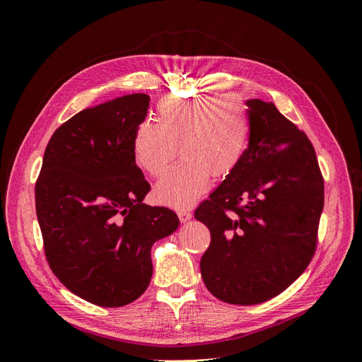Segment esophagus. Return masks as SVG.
I'll return each instance as SVG.
<instances>
[{"label": "esophagus", "instance_id": "34e87169", "mask_svg": "<svg viewBox=\"0 0 362 362\" xmlns=\"http://www.w3.org/2000/svg\"><path fill=\"white\" fill-rule=\"evenodd\" d=\"M178 217H180V221H181L182 223H185V222L190 221V218L193 217V214H192V211H189V210H178Z\"/></svg>", "mask_w": 362, "mask_h": 362}]
</instances>
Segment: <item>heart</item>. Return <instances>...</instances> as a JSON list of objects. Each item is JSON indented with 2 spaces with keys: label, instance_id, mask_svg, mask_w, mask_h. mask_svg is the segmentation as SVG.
Instances as JSON below:
<instances>
[{
  "label": "heart",
  "instance_id": "obj_1",
  "mask_svg": "<svg viewBox=\"0 0 362 362\" xmlns=\"http://www.w3.org/2000/svg\"><path fill=\"white\" fill-rule=\"evenodd\" d=\"M249 137L247 108L237 96L163 98L157 124L144 120L131 139L137 166L152 177L182 160L156 184L157 199L173 208H187L208 189L211 175L225 177L243 158Z\"/></svg>",
  "mask_w": 362,
  "mask_h": 362
}]
</instances>
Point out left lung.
<instances>
[{"mask_svg":"<svg viewBox=\"0 0 362 362\" xmlns=\"http://www.w3.org/2000/svg\"><path fill=\"white\" fill-rule=\"evenodd\" d=\"M249 145L194 211L211 233L201 275L233 305L275 298L308 267L325 204L315 151L273 103L247 100Z\"/></svg>","mask_w":362,"mask_h":362,"instance_id":"1","label":"left lung"}]
</instances>
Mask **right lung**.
<instances>
[{
	"label": "right lung",
	"instance_id": "obj_1",
	"mask_svg": "<svg viewBox=\"0 0 362 362\" xmlns=\"http://www.w3.org/2000/svg\"><path fill=\"white\" fill-rule=\"evenodd\" d=\"M149 100L125 95L72 116L48 141L36 181L51 270L78 298L107 308L145 293L152 245L180 225L169 208L144 204L151 185L134 161L131 139Z\"/></svg>",
	"mask_w": 362,
	"mask_h": 362
}]
</instances>
